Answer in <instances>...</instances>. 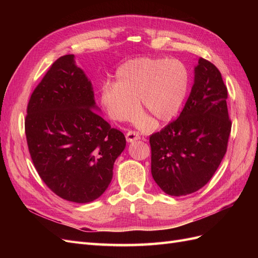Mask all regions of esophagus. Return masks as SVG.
Returning <instances> with one entry per match:
<instances>
[{"mask_svg":"<svg viewBox=\"0 0 258 258\" xmlns=\"http://www.w3.org/2000/svg\"><path fill=\"white\" fill-rule=\"evenodd\" d=\"M126 139H127L128 142H134V141H137V140L140 139V135L136 131L129 130L126 134Z\"/></svg>","mask_w":258,"mask_h":258,"instance_id":"esophagus-1","label":"esophagus"}]
</instances>
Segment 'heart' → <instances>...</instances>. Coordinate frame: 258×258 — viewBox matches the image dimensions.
I'll use <instances>...</instances> for the list:
<instances>
[{
	"label": "heart",
	"mask_w": 258,
	"mask_h": 258,
	"mask_svg": "<svg viewBox=\"0 0 258 258\" xmlns=\"http://www.w3.org/2000/svg\"><path fill=\"white\" fill-rule=\"evenodd\" d=\"M115 77L116 83L102 85L101 104L116 121L135 118L139 100L144 113L157 121H169L181 108L189 86L188 70L177 59H131L117 69Z\"/></svg>",
	"instance_id": "1"
}]
</instances>
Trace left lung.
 Masks as SVG:
<instances>
[{
	"label": "left lung",
	"instance_id": "left-lung-1",
	"mask_svg": "<svg viewBox=\"0 0 258 258\" xmlns=\"http://www.w3.org/2000/svg\"><path fill=\"white\" fill-rule=\"evenodd\" d=\"M227 97L221 72L200 58L178 118L150 137L153 178L170 196L199 190L221 165L231 131Z\"/></svg>",
	"mask_w": 258,
	"mask_h": 258
}]
</instances>
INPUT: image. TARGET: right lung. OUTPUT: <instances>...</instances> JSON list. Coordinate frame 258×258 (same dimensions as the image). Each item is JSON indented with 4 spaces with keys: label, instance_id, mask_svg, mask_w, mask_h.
<instances>
[{
    "label": "right lung",
    "instance_id": "right-lung-1",
    "mask_svg": "<svg viewBox=\"0 0 258 258\" xmlns=\"http://www.w3.org/2000/svg\"><path fill=\"white\" fill-rule=\"evenodd\" d=\"M90 81L74 54L53 62L28 103L25 129L31 159L57 196L86 204L110 185L126 147L121 131L96 113Z\"/></svg>",
    "mask_w": 258,
    "mask_h": 258
}]
</instances>
